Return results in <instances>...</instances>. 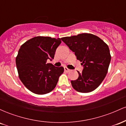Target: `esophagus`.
Here are the masks:
<instances>
[{
    "label": "esophagus",
    "mask_w": 126,
    "mask_h": 126,
    "mask_svg": "<svg viewBox=\"0 0 126 126\" xmlns=\"http://www.w3.org/2000/svg\"><path fill=\"white\" fill-rule=\"evenodd\" d=\"M64 71L66 72H67V73H69V72H70V69H68L67 67H64Z\"/></svg>",
    "instance_id": "1"
}]
</instances>
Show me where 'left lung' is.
<instances>
[{
  "mask_svg": "<svg viewBox=\"0 0 126 126\" xmlns=\"http://www.w3.org/2000/svg\"><path fill=\"white\" fill-rule=\"evenodd\" d=\"M62 40L75 52L76 58L83 66L76 80H71L76 91L88 93L96 89L108 72L111 54L108 45L97 36L89 33L62 38Z\"/></svg>",
  "mask_w": 126,
  "mask_h": 126,
  "instance_id": "1",
  "label": "left lung"
}]
</instances>
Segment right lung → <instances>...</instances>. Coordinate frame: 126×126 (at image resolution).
<instances>
[{"label":"right lung","mask_w":126,"mask_h":126,"mask_svg":"<svg viewBox=\"0 0 126 126\" xmlns=\"http://www.w3.org/2000/svg\"><path fill=\"white\" fill-rule=\"evenodd\" d=\"M62 38L38 36L24 43L16 57L20 80L28 90L35 94L49 93L56 87L63 67H55L47 60L54 59Z\"/></svg>","instance_id":"add662e5"}]
</instances>
